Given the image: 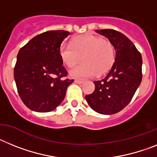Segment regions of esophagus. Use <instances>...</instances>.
Here are the masks:
<instances>
[{"label": "esophagus", "mask_w": 157, "mask_h": 157, "mask_svg": "<svg viewBox=\"0 0 157 157\" xmlns=\"http://www.w3.org/2000/svg\"><path fill=\"white\" fill-rule=\"evenodd\" d=\"M74 82L75 83H77V84H83V83H84V80H74Z\"/></svg>", "instance_id": "1"}]
</instances>
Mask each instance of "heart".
<instances>
[{"instance_id":"heart-1","label":"heart","mask_w":157,"mask_h":157,"mask_svg":"<svg viewBox=\"0 0 157 157\" xmlns=\"http://www.w3.org/2000/svg\"><path fill=\"white\" fill-rule=\"evenodd\" d=\"M59 55L62 62L69 68L74 67L82 58L84 62L69 72L73 78H88L105 74L115 61V50L111 41L91 34L75 38L71 43H62Z\"/></svg>"}]
</instances>
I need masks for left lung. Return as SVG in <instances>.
Instances as JSON below:
<instances>
[{
	"label": "left lung",
	"mask_w": 157,
	"mask_h": 157,
	"mask_svg": "<svg viewBox=\"0 0 157 157\" xmlns=\"http://www.w3.org/2000/svg\"><path fill=\"white\" fill-rule=\"evenodd\" d=\"M95 31L111 41L116 55L107 76L94 81L95 91L85 98L95 111L113 114L127 106L141 84L142 58L134 44L119 31L113 29Z\"/></svg>",
	"instance_id": "8db88e82"
}]
</instances>
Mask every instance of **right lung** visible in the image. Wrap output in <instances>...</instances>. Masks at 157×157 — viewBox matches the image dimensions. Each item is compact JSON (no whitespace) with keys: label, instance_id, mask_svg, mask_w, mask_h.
<instances>
[{"label":"right lung","instance_id":"add662e5","mask_svg":"<svg viewBox=\"0 0 157 157\" xmlns=\"http://www.w3.org/2000/svg\"><path fill=\"white\" fill-rule=\"evenodd\" d=\"M66 31H48L36 35L19 51L14 79L23 103L37 112L54 111L63 101L73 80L64 79L68 72L59 55Z\"/></svg>","mask_w":157,"mask_h":157}]
</instances>
